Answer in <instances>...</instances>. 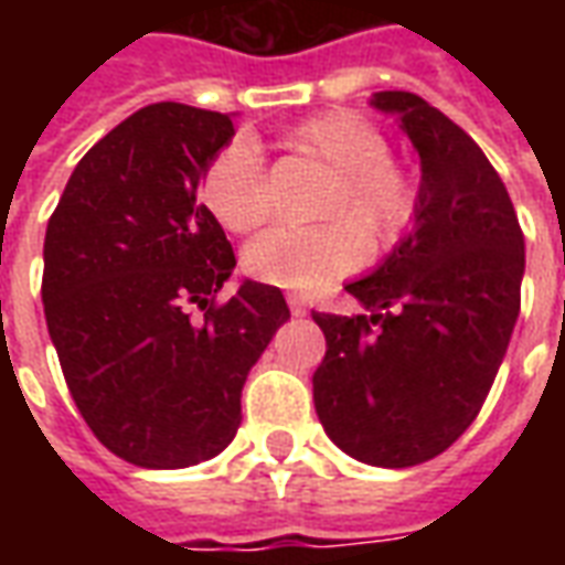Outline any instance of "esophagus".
Masks as SVG:
<instances>
[{
    "instance_id": "esophagus-1",
    "label": "esophagus",
    "mask_w": 565,
    "mask_h": 565,
    "mask_svg": "<svg viewBox=\"0 0 565 565\" xmlns=\"http://www.w3.org/2000/svg\"><path fill=\"white\" fill-rule=\"evenodd\" d=\"M287 306H290V311H294V318H302L308 308H306V299L299 294H287Z\"/></svg>"
}]
</instances>
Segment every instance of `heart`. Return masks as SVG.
I'll use <instances>...</instances> for the list:
<instances>
[{"mask_svg":"<svg viewBox=\"0 0 565 565\" xmlns=\"http://www.w3.org/2000/svg\"><path fill=\"white\" fill-rule=\"evenodd\" d=\"M284 145L332 174L318 202L320 217L332 221L259 235L245 250L250 278L315 290L363 266L366 242L361 232L375 247H391L415 223V181L391 160V141L366 117L344 108L327 111L302 120ZM199 193L211 217L230 233H250L269 217L266 166L247 141H235L211 160Z\"/></svg>","mask_w":565,"mask_h":565,"instance_id":"b5f03b06","label":"heart"}]
</instances>
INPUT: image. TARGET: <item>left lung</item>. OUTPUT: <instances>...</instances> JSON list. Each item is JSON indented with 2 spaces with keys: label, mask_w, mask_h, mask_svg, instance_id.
I'll return each mask as SVG.
<instances>
[{
  "label": "left lung",
  "mask_w": 565,
  "mask_h": 565,
  "mask_svg": "<svg viewBox=\"0 0 565 565\" xmlns=\"http://www.w3.org/2000/svg\"><path fill=\"white\" fill-rule=\"evenodd\" d=\"M369 105L396 117L420 157L415 226L344 284L369 315H315L327 356L311 381L348 457L405 469L448 450L481 412L521 311L523 233L497 169L450 117L405 90Z\"/></svg>",
  "instance_id": "1"
}]
</instances>
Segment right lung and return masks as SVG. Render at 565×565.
Masks as SVG:
<instances>
[{"label":"right lung","instance_id":"1","mask_svg":"<svg viewBox=\"0 0 565 565\" xmlns=\"http://www.w3.org/2000/svg\"><path fill=\"white\" fill-rule=\"evenodd\" d=\"M233 136L221 111L148 105L81 157L47 221L42 302L68 393L93 436L141 469L217 457L247 372L290 320L259 281L214 306L235 257L196 193Z\"/></svg>","mask_w":565,"mask_h":565}]
</instances>
